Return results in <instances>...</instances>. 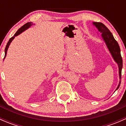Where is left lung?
<instances>
[{
	"label": "left lung",
	"instance_id": "left-lung-1",
	"mask_svg": "<svg viewBox=\"0 0 126 126\" xmlns=\"http://www.w3.org/2000/svg\"><path fill=\"white\" fill-rule=\"evenodd\" d=\"M93 24L97 28L99 31L102 33V36L104 41L106 43L108 49L110 50L113 58L115 62L118 63L119 67V83L118 85L116 90L119 88L121 84V71L123 68V59L121 55V50L116 40L114 38L112 33L110 32L107 27L101 22H93Z\"/></svg>",
	"mask_w": 126,
	"mask_h": 126
}]
</instances>
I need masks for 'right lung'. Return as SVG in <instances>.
Masks as SVG:
<instances>
[{"label": "right lung", "mask_w": 126, "mask_h": 126, "mask_svg": "<svg viewBox=\"0 0 126 126\" xmlns=\"http://www.w3.org/2000/svg\"><path fill=\"white\" fill-rule=\"evenodd\" d=\"M33 25L32 22H27V23L24 24L23 26L21 27L20 28V29H19V30H17V32H16V33L15 34V35H14V36H12V37H11V38L9 39L8 43H7V46H6V47H5V57L6 55H7V50H8V49L9 46H10V43H11V41H13V39L15 38V36H17V35H19V34L21 33H22V32H24V30H26V29H27L28 28L30 27L31 26V25ZM5 57H4V58H5Z\"/></svg>", "instance_id": "1"}]
</instances>
